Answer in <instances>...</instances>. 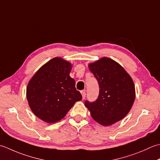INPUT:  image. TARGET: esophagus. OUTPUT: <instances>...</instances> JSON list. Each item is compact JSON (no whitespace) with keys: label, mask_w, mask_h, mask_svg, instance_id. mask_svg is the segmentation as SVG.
Segmentation results:
<instances>
[{"label":"esophagus","mask_w":160,"mask_h":160,"mask_svg":"<svg viewBox=\"0 0 160 160\" xmlns=\"http://www.w3.org/2000/svg\"><path fill=\"white\" fill-rule=\"evenodd\" d=\"M81 95H82V98L84 99L85 98H86V90H81Z\"/></svg>","instance_id":"obj_1"}]
</instances>
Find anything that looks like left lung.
I'll use <instances>...</instances> for the list:
<instances>
[{
    "label": "left lung",
    "instance_id": "left-lung-1",
    "mask_svg": "<svg viewBox=\"0 0 160 160\" xmlns=\"http://www.w3.org/2000/svg\"><path fill=\"white\" fill-rule=\"evenodd\" d=\"M99 86L95 102H85L94 121L110 126L120 121L131 109L135 99L134 83L121 65L111 58L103 57L88 65Z\"/></svg>",
    "mask_w": 160,
    "mask_h": 160
}]
</instances>
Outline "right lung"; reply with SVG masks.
<instances>
[{"instance_id": "right-lung-1", "label": "right lung", "mask_w": 160, "mask_h": 160, "mask_svg": "<svg viewBox=\"0 0 160 160\" xmlns=\"http://www.w3.org/2000/svg\"><path fill=\"white\" fill-rule=\"evenodd\" d=\"M72 64L60 57L53 58L39 68L29 81L26 97L32 111L43 121L53 123L66 115L82 99L70 77Z\"/></svg>"}]
</instances>
